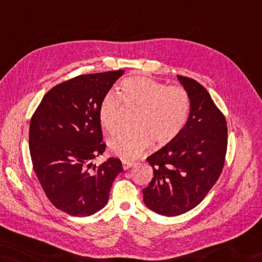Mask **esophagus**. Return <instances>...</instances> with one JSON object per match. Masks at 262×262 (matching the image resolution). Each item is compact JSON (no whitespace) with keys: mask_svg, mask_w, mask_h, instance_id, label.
<instances>
[{"mask_svg":"<svg viewBox=\"0 0 262 262\" xmlns=\"http://www.w3.org/2000/svg\"><path fill=\"white\" fill-rule=\"evenodd\" d=\"M134 165H135V163H133V162H127V161H123V168L125 169H129L130 167H133Z\"/></svg>","mask_w":262,"mask_h":262,"instance_id":"34e87169","label":"esophagus"}]
</instances>
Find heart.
Segmentation results:
<instances>
[{
	"mask_svg": "<svg viewBox=\"0 0 262 262\" xmlns=\"http://www.w3.org/2000/svg\"><path fill=\"white\" fill-rule=\"evenodd\" d=\"M120 101L126 107L138 109L135 119L138 129L116 134L108 141L109 150L125 161L141 155L151 138L160 145L172 142L184 128L190 109V99L182 87H167L147 77L127 78L121 82L119 98L107 94L100 102L99 121L108 133L117 129Z\"/></svg>",
	"mask_w": 262,
	"mask_h": 262,
	"instance_id": "1",
	"label": "heart"
}]
</instances>
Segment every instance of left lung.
Wrapping results in <instances>:
<instances>
[{"label":"left lung","mask_w":262,"mask_h":262,"mask_svg":"<svg viewBox=\"0 0 262 262\" xmlns=\"http://www.w3.org/2000/svg\"><path fill=\"white\" fill-rule=\"evenodd\" d=\"M190 99L180 135L147 157L154 176L144 188V203L164 216L186 213L201 203L220 176L228 145L227 121L206 89L178 76Z\"/></svg>","instance_id":"left-lung-1"}]
</instances>
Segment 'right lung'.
Here are the masks:
<instances>
[{
    "label": "right lung",
    "instance_id": "add662e5",
    "mask_svg": "<svg viewBox=\"0 0 262 262\" xmlns=\"http://www.w3.org/2000/svg\"><path fill=\"white\" fill-rule=\"evenodd\" d=\"M124 70L81 75L49 90L30 121L33 169L47 198L74 216H89L106 206L121 162L93 163L106 148L99 106Z\"/></svg>",
    "mask_w": 262,
    "mask_h": 262
}]
</instances>
